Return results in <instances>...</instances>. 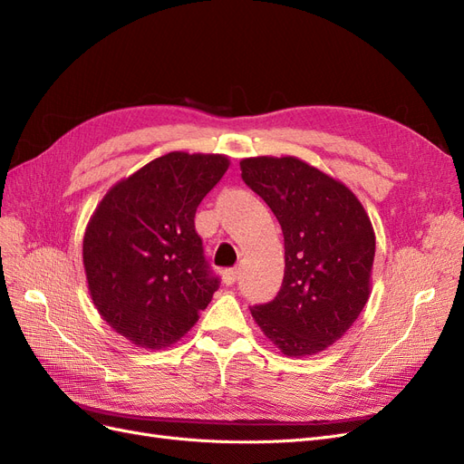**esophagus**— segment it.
<instances>
[{"instance_id": "obj_1", "label": "esophagus", "mask_w": 464, "mask_h": 464, "mask_svg": "<svg viewBox=\"0 0 464 464\" xmlns=\"http://www.w3.org/2000/svg\"><path fill=\"white\" fill-rule=\"evenodd\" d=\"M236 278H237V271L236 269H227V271H222V280H224V285H234L236 283Z\"/></svg>"}]
</instances>
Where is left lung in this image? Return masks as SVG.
I'll use <instances>...</instances> for the list:
<instances>
[{"mask_svg":"<svg viewBox=\"0 0 464 464\" xmlns=\"http://www.w3.org/2000/svg\"><path fill=\"white\" fill-rule=\"evenodd\" d=\"M240 170L285 236L283 286L251 315L283 354H319L343 339L370 298L372 220L343 181L296 157L242 159Z\"/></svg>","mask_w":464,"mask_h":464,"instance_id":"left-lung-1","label":"left lung"}]
</instances>
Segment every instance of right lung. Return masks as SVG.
I'll return each instance as SVG.
<instances>
[{
	"label": "right lung",
	"instance_id": "1",
	"mask_svg": "<svg viewBox=\"0 0 464 464\" xmlns=\"http://www.w3.org/2000/svg\"><path fill=\"white\" fill-rule=\"evenodd\" d=\"M230 160L172 150L120 179L82 236L89 294L118 334L145 350L178 343L213 300L195 210Z\"/></svg>",
	"mask_w": 464,
	"mask_h": 464
}]
</instances>
